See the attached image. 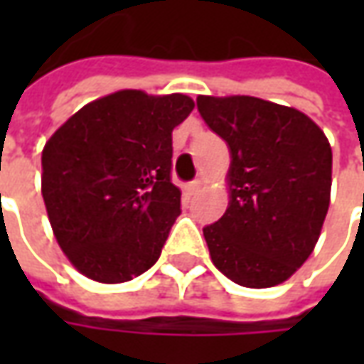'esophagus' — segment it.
I'll return each mask as SVG.
<instances>
[{"label": "esophagus", "mask_w": 364, "mask_h": 364, "mask_svg": "<svg viewBox=\"0 0 364 364\" xmlns=\"http://www.w3.org/2000/svg\"><path fill=\"white\" fill-rule=\"evenodd\" d=\"M200 185H203L200 181H191L185 185V189H187V193H189V195H197L198 189H200Z\"/></svg>", "instance_id": "esophagus-1"}]
</instances>
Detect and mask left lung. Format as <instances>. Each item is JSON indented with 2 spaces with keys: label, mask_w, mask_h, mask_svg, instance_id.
Returning <instances> with one entry per match:
<instances>
[{
  "label": "left lung",
  "mask_w": 364,
  "mask_h": 364,
  "mask_svg": "<svg viewBox=\"0 0 364 364\" xmlns=\"http://www.w3.org/2000/svg\"><path fill=\"white\" fill-rule=\"evenodd\" d=\"M197 107L232 156L228 208L203 228L213 263L247 289L281 284L310 257L328 214V138L304 112L257 97L198 95Z\"/></svg>",
  "instance_id": "obj_1"
}]
</instances>
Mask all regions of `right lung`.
<instances>
[{
    "label": "right lung",
    "mask_w": 364,
    "mask_h": 364,
    "mask_svg": "<svg viewBox=\"0 0 364 364\" xmlns=\"http://www.w3.org/2000/svg\"><path fill=\"white\" fill-rule=\"evenodd\" d=\"M181 93L122 90L87 103L43 150V198L62 252L97 282H124L158 261L181 191L171 132L193 111Z\"/></svg>",
    "instance_id": "1"
}]
</instances>
